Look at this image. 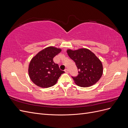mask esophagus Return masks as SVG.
I'll return each instance as SVG.
<instances>
[{
  "mask_svg": "<svg viewBox=\"0 0 128 128\" xmlns=\"http://www.w3.org/2000/svg\"><path fill=\"white\" fill-rule=\"evenodd\" d=\"M64 72H66V73H68L69 72V71H68V70L67 69H66L65 70H64Z\"/></svg>",
  "mask_w": 128,
  "mask_h": 128,
  "instance_id": "esophagus-1",
  "label": "esophagus"
}]
</instances>
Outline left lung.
Instances as JSON below:
<instances>
[{
    "label": "left lung",
    "mask_w": 128,
    "mask_h": 128,
    "mask_svg": "<svg viewBox=\"0 0 128 128\" xmlns=\"http://www.w3.org/2000/svg\"><path fill=\"white\" fill-rule=\"evenodd\" d=\"M68 56L75 62L78 75L72 77L74 82L80 87H89L95 84L101 78L103 66L101 61L90 50L82 48L67 50Z\"/></svg>",
    "instance_id": "left-lung-1"
}]
</instances>
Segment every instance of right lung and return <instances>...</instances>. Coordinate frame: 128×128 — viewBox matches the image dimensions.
I'll list each match as a JSON object with an SVG mask.
<instances>
[{
	"label": "right lung",
	"instance_id": "right-lung-1",
	"mask_svg": "<svg viewBox=\"0 0 128 128\" xmlns=\"http://www.w3.org/2000/svg\"><path fill=\"white\" fill-rule=\"evenodd\" d=\"M61 51V49L49 46L40 51L31 60L28 68L30 80L38 86L47 88L56 83L64 71L53 62V58Z\"/></svg>",
	"mask_w": 128,
	"mask_h": 128
}]
</instances>
